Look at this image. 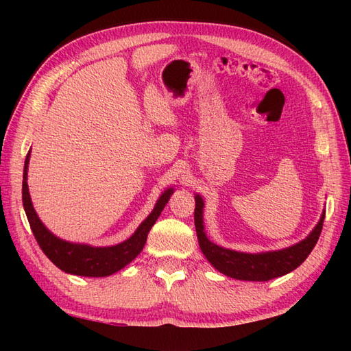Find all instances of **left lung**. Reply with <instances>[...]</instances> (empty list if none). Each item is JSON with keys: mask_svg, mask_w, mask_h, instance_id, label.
<instances>
[{"mask_svg": "<svg viewBox=\"0 0 351 351\" xmlns=\"http://www.w3.org/2000/svg\"><path fill=\"white\" fill-rule=\"evenodd\" d=\"M195 200V225L200 250L215 270L238 280L265 282L295 270L315 247L326 215V210H323L322 217H319L317 226L311 230V234L304 240L289 245V247L271 252L245 253L225 249L208 240L204 226L205 202L200 195H196Z\"/></svg>", "mask_w": 351, "mask_h": 351, "instance_id": "left-lung-1", "label": "left lung"}]
</instances>
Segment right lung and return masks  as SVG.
<instances>
[{"label":"right lung","mask_w":351,"mask_h":351,"mask_svg":"<svg viewBox=\"0 0 351 351\" xmlns=\"http://www.w3.org/2000/svg\"><path fill=\"white\" fill-rule=\"evenodd\" d=\"M29 155H32V151L27 154L24 164V181H22V204H24L29 228H32L34 238L39 243L45 255L49 258L51 263L60 268L62 271L69 274L86 276V278H104V276H110L122 270L125 265H128L143 250L149 230L155 225L156 219L160 217V214L164 210V206L167 205L170 196L173 195V189L171 187L164 190L158 200H156L151 214L140 223L136 232L128 240L116 245H106V247H95V245L90 244L71 243L52 234L43 225L34 210L27 184Z\"/></svg>","instance_id":"right-lung-1"}]
</instances>
